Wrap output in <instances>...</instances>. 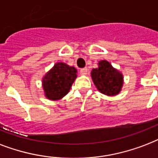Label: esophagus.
<instances>
[{
  "label": "esophagus",
  "mask_w": 158,
  "mask_h": 158,
  "mask_svg": "<svg viewBox=\"0 0 158 158\" xmlns=\"http://www.w3.org/2000/svg\"><path fill=\"white\" fill-rule=\"evenodd\" d=\"M87 72H88L87 68H83L80 69V71H79V73H80V74H82V75H85V74H87Z\"/></svg>",
  "instance_id": "34e87169"
}]
</instances>
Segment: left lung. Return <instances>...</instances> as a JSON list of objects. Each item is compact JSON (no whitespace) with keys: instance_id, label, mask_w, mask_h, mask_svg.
<instances>
[{"instance_id":"8db88e82","label":"left lung","mask_w":158,"mask_h":158,"mask_svg":"<svg viewBox=\"0 0 158 158\" xmlns=\"http://www.w3.org/2000/svg\"><path fill=\"white\" fill-rule=\"evenodd\" d=\"M93 81L102 94L108 96L118 94L123 85L122 74L106 60L98 63V67L91 72Z\"/></svg>"}]
</instances>
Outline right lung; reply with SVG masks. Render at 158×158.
Returning <instances> with one entry per match:
<instances>
[{"mask_svg": "<svg viewBox=\"0 0 158 158\" xmlns=\"http://www.w3.org/2000/svg\"><path fill=\"white\" fill-rule=\"evenodd\" d=\"M76 77L75 68L64 63L55 64L43 79L45 96L51 100L62 98L68 94Z\"/></svg>", "mask_w": 158, "mask_h": 158, "instance_id": "1", "label": "right lung"}]
</instances>
